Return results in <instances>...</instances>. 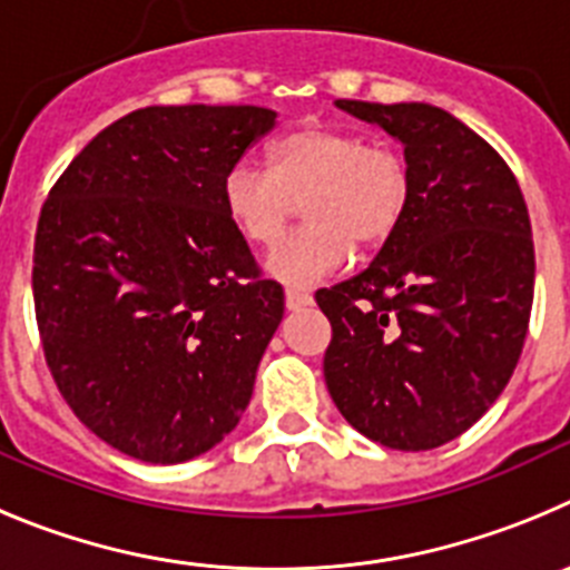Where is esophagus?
<instances>
[{"mask_svg":"<svg viewBox=\"0 0 570 570\" xmlns=\"http://www.w3.org/2000/svg\"><path fill=\"white\" fill-rule=\"evenodd\" d=\"M315 297L309 292H301V289H286V309H304V306H312Z\"/></svg>","mask_w":570,"mask_h":570,"instance_id":"1","label":"esophagus"}]
</instances>
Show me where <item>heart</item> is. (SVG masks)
Instances as JSON below:
<instances>
[{"label": "heart", "instance_id": "b5f03b06", "mask_svg": "<svg viewBox=\"0 0 570 570\" xmlns=\"http://www.w3.org/2000/svg\"><path fill=\"white\" fill-rule=\"evenodd\" d=\"M269 167L235 161L222 184L229 224L253 247H275L304 204L306 224L269 258L289 286H312L343 269L355 244H386L406 218L412 170L389 141L330 125H301L269 145Z\"/></svg>", "mask_w": 570, "mask_h": 570}]
</instances>
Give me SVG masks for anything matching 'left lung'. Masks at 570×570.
<instances>
[{"instance_id":"obj_1","label":"left lung","mask_w":570,"mask_h":570,"mask_svg":"<svg viewBox=\"0 0 570 570\" xmlns=\"http://www.w3.org/2000/svg\"><path fill=\"white\" fill-rule=\"evenodd\" d=\"M337 107L403 145L412 202L363 273L315 292L332 323L323 377L368 440L438 449L489 412L520 361L534 304L525 198L505 158L440 107Z\"/></svg>"}]
</instances>
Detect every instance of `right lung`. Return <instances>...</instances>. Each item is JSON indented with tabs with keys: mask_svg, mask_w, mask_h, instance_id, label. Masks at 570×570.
I'll return each instance as SVG.
<instances>
[{
	"mask_svg": "<svg viewBox=\"0 0 570 570\" xmlns=\"http://www.w3.org/2000/svg\"><path fill=\"white\" fill-rule=\"evenodd\" d=\"M275 127L253 105L141 107L56 178L33 244L42 352L76 417L145 463L222 443L253 397L284 289L222 204Z\"/></svg>",
	"mask_w": 570,
	"mask_h": 570,
	"instance_id": "right-lung-1",
	"label": "right lung"
}]
</instances>
